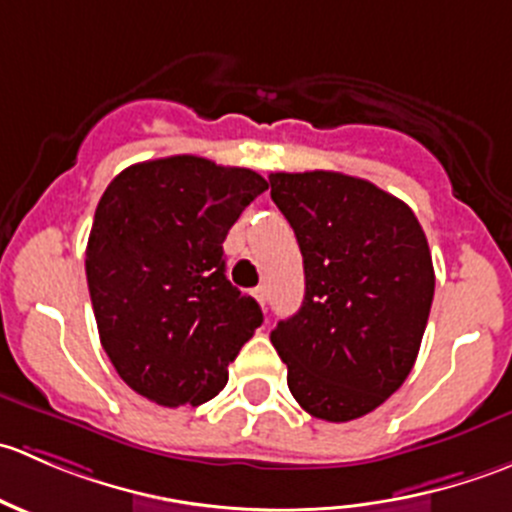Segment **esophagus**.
I'll return each mask as SVG.
<instances>
[{"instance_id": "34e87169", "label": "esophagus", "mask_w": 512, "mask_h": 512, "mask_svg": "<svg viewBox=\"0 0 512 512\" xmlns=\"http://www.w3.org/2000/svg\"><path fill=\"white\" fill-rule=\"evenodd\" d=\"M252 297L260 302V307H265V304H267V289L265 287H255V289H252Z\"/></svg>"}]
</instances>
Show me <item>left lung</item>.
Wrapping results in <instances>:
<instances>
[{
	"label": "left lung",
	"mask_w": 512,
	"mask_h": 512,
	"mask_svg": "<svg viewBox=\"0 0 512 512\" xmlns=\"http://www.w3.org/2000/svg\"><path fill=\"white\" fill-rule=\"evenodd\" d=\"M304 257V302L270 334L307 414L344 423L406 381L433 302L426 235L404 200L332 170L272 173Z\"/></svg>",
	"instance_id": "obj_1"
}]
</instances>
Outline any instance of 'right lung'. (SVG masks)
Segmentation results:
<instances>
[{
    "label": "right lung",
    "instance_id": "right-lung-1",
    "mask_svg": "<svg viewBox=\"0 0 512 512\" xmlns=\"http://www.w3.org/2000/svg\"><path fill=\"white\" fill-rule=\"evenodd\" d=\"M267 190L250 168L170 156L121 170L98 200L86 280L118 376L160 406H200L262 324L225 277L223 242Z\"/></svg>",
    "mask_w": 512,
    "mask_h": 512
}]
</instances>
